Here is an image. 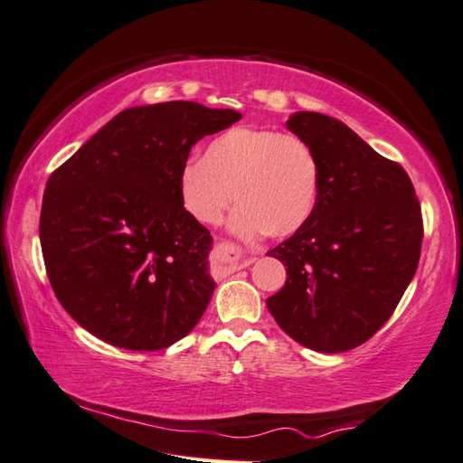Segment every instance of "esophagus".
I'll return each instance as SVG.
<instances>
[{
    "label": "esophagus",
    "mask_w": 463,
    "mask_h": 463,
    "mask_svg": "<svg viewBox=\"0 0 463 463\" xmlns=\"http://www.w3.org/2000/svg\"><path fill=\"white\" fill-rule=\"evenodd\" d=\"M216 250H219V260L232 272L241 270V269H247L250 264V259L247 257V254H244L237 247V244H232V242H221L219 247H216Z\"/></svg>",
    "instance_id": "1"
}]
</instances>
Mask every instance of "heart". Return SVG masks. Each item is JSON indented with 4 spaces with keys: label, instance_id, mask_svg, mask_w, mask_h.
Segmentation results:
<instances>
[{
    "label": "heart",
    "instance_id": "b5f03b06",
    "mask_svg": "<svg viewBox=\"0 0 463 463\" xmlns=\"http://www.w3.org/2000/svg\"><path fill=\"white\" fill-rule=\"evenodd\" d=\"M320 165L307 141L262 127H232L204 146L203 161H186L179 173L183 209L194 221L214 224L232 201L239 206L231 231L274 239L298 232L317 209Z\"/></svg>",
    "mask_w": 463,
    "mask_h": 463
}]
</instances>
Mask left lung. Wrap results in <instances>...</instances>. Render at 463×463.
Wrapping results in <instances>:
<instances>
[{"label": "left lung", "instance_id": "obj_1", "mask_svg": "<svg viewBox=\"0 0 463 463\" xmlns=\"http://www.w3.org/2000/svg\"><path fill=\"white\" fill-rule=\"evenodd\" d=\"M287 127L317 155L320 193L310 221L269 252L287 282L267 307L302 346L346 352L386 324L414 279L421 209L408 173L348 125L297 111Z\"/></svg>", "mask_w": 463, "mask_h": 463}]
</instances>
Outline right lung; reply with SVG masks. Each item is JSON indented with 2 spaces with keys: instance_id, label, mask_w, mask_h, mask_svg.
I'll return each mask as SVG.
<instances>
[{
  "instance_id": "1",
  "label": "right lung",
  "mask_w": 463,
  "mask_h": 463,
  "mask_svg": "<svg viewBox=\"0 0 463 463\" xmlns=\"http://www.w3.org/2000/svg\"><path fill=\"white\" fill-rule=\"evenodd\" d=\"M234 109L169 101L125 109L52 173L39 241L57 300L125 350H163L201 320L216 282L213 237L183 209L179 173Z\"/></svg>"
}]
</instances>
